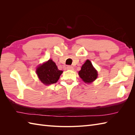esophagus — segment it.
Masks as SVG:
<instances>
[{
  "label": "esophagus",
  "mask_w": 135,
  "mask_h": 135,
  "mask_svg": "<svg viewBox=\"0 0 135 135\" xmlns=\"http://www.w3.org/2000/svg\"><path fill=\"white\" fill-rule=\"evenodd\" d=\"M67 69L68 70H73L74 69V68L71 65H68L67 67Z\"/></svg>",
  "instance_id": "34e87169"
}]
</instances>
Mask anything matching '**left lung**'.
Instances as JSON below:
<instances>
[{
	"mask_svg": "<svg viewBox=\"0 0 135 135\" xmlns=\"http://www.w3.org/2000/svg\"><path fill=\"white\" fill-rule=\"evenodd\" d=\"M79 75L82 81L87 84L93 82L97 78V71L91 64L90 60H87L82 65L81 70L79 71Z\"/></svg>",
	"mask_w": 135,
	"mask_h": 135,
	"instance_id": "1",
	"label": "left lung"
}]
</instances>
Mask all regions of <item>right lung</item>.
Listing matches in <instances>:
<instances>
[{
    "label": "right lung",
    "mask_w": 135,
    "mask_h": 135,
    "mask_svg": "<svg viewBox=\"0 0 135 135\" xmlns=\"http://www.w3.org/2000/svg\"><path fill=\"white\" fill-rule=\"evenodd\" d=\"M62 72L58 69L56 63L51 59L40 65L36 71L40 81L47 85L56 83Z\"/></svg>",
    "instance_id": "add662e5"
}]
</instances>
